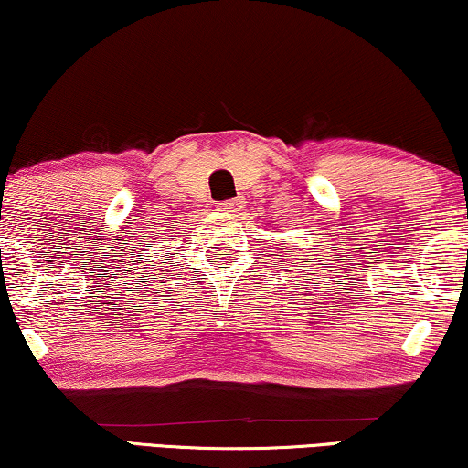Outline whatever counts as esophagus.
I'll use <instances>...</instances> for the list:
<instances>
[{
	"label": "esophagus",
	"mask_w": 468,
	"mask_h": 468,
	"mask_svg": "<svg viewBox=\"0 0 468 468\" xmlns=\"http://www.w3.org/2000/svg\"><path fill=\"white\" fill-rule=\"evenodd\" d=\"M240 207H242V200H226V202L217 204V210L232 215V213H239Z\"/></svg>",
	"instance_id": "esophagus-1"
}]
</instances>
